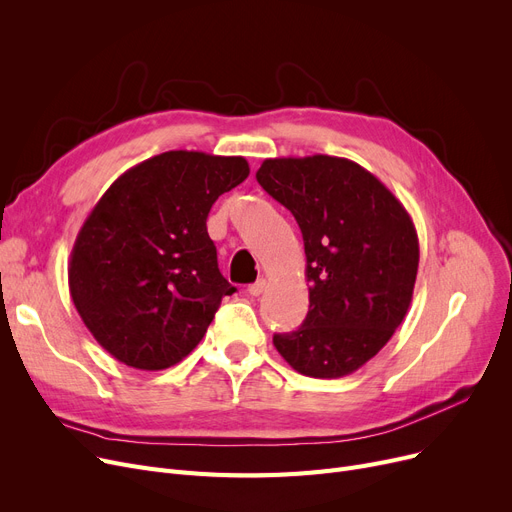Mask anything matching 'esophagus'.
Masks as SVG:
<instances>
[{"label":"esophagus","instance_id":"34e87169","mask_svg":"<svg viewBox=\"0 0 512 512\" xmlns=\"http://www.w3.org/2000/svg\"><path fill=\"white\" fill-rule=\"evenodd\" d=\"M265 288H267V280H265V278H259L255 284L249 286V294H251V297H259V294H261Z\"/></svg>","mask_w":512,"mask_h":512}]
</instances>
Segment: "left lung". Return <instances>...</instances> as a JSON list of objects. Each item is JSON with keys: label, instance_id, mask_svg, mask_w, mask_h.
<instances>
[{"label": "left lung", "instance_id": "obj_1", "mask_svg": "<svg viewBox=\"0 0 512 512\" xmlns=\"http://www.w3.org/2000/svg\"><path fill=\"white\" fill-rule=\"evenodd\" d=\"M257 182L297 220L309 282L299 330L276 334L284 361L309 378H342L378 355L405 319L419 267L409 211L351 159L272 157Z\"/></svg>", "mask_w": 512, "mask_h": 512}]
</instances>
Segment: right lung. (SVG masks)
<instances>
[{"instance_id":"obj_1","label":"right lung","mask_w":512,"mask_h":512,"mask_svg":"<svg viewBox=\"0 0 512 512\" xmlns=\"http://www.w3.org/2000/svg\"><path fill=\"white\" fill-rule=\"evenodd\" d=\"M247 176L245 157L166 151L126 170L91 209L70 253L68 286L114 359L157 371L201 342L236 290L218 270L207 215Z\"/></svg>"}]
</instances>
